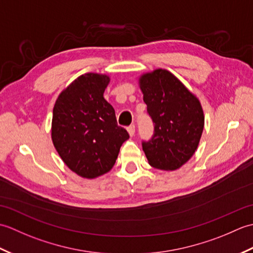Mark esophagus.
Wrapping results in <instances>:
<instances>
[{
  "label": "esophagus",
  "mask_w": 253,
  "mask_h": 253,
  "mask_svg": "<svg viewBox=\"0 0 253 253\" xmlns=\"http://www.w3.org/2000/svg\"><path fill=\"white\" fill-rule=\"evenodd\" d=\"M127 130H128V132H129V135L132 137L133 135H135V131H136V127H135V125H130V126H128Z\"/></svg>",
  "instance_id": "34e87169"
}]
</instances>
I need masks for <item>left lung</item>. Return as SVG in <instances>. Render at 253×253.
<instances>
[{
    "label": "left lung",
    "mask_w": 253,
    "mask_h": 253,
    "mask_svg": "<svg viewBox=\"0 0 253 253\" xmlns=\"http://www.w3.org/2000/svg\"><path fill=\"white\" fill-rule=\"evenodd\" d=\"M140 88L154 126L151 139L142 140L149 164L165 170L179 169L200 141L204 126L200 102L165 69L143 75Z\"/></svg>",
    "instance_id": "left-lung-1"
}]
</instances>
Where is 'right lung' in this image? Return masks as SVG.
<instances>
[{
	"instance_id": "right-lung-1",
	"label": "right lung",
	"mask_w": 253,
	"mask_h": 253,
	"mask_svg": "<svg viewBox=\"0 0 253 253\" xmlns=\"http://www.w3.org/2000/svg\"><path fill=\"white\" fill-rule=\"evenodd\" d=\"M110 78L84 74L58 95L53 109L52 140L69 169L84 178L107 173L123 142L129 138L117 125L115 111L104 96Z\"/></svg>"
}]
</instances>
